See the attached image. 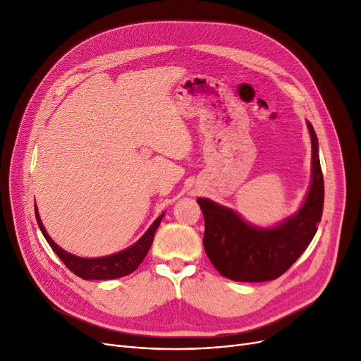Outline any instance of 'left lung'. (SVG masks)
Returning <instances> with one entry per match:
<instances>
[{
    "instance_id": "left-lung-1",
    "label": "left lung",
    "mask_w": 361,
    "mask_h": 361,
    "mask_svg": "<svg viewBox=\"0 0 361 361\" xmlns=\"http://www.w3.org/2000/svg\"><path fill=\"white\" fill-rule=\"evenodd\" d=\"M312 139V181L300 209L269 228L245 222L238 212L211 199L199 197L204 218V252L216 271L238 282L276 279L307 249L324 212V176L319 143L307 121Z\"/></svg>"
}]
</instances>
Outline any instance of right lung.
Instances as JSON below:
<instances>
[{"label": "right lung", "instance_id": "add662e5", "mask_svg": "<svg viewBox=\"0 0 361 361\" xmlns=\"http://www.w3.org/2000/svg\"><path fill=\"white\" fill-rule=\"evenodd\" d=\"M35 215L45 240L48 241L55 255L63 260V263L74 275H78L83 279H116V278H121L131 272H135L139 268V264L143 262L145 256L150 249L155 233L165 214L158 216L154 221V224L149 226V230L135 244L130 245V247L104 257H80L63 250L60 245L55 244L54 240L48 235L47 230L44 228L39 212L36 209V206H35Z\"/></svg>", "mask_w": 361, "mask_h": 361}]
</instances>
